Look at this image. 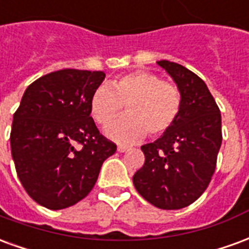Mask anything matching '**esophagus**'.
<instances>
[{"mask_svg": "<svg viewBox=\"0 0 249 249\" xmlns=\"http://www.w3.org/2000/svg\"><path fill=\"white\" fill-rule=\"evenodd\" d=\"M117 151H119L120 153H123V152H126V151H129V146H126V145H119V146H117Z\"/></svg>", "mask_w": 249, "mask_h": 249, "instance_id": "34e87169", "label": "esophagus"}]
</instances>
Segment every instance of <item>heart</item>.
<instances>
[{"label": "heart", "mask_w": 249, "mask_h": 249, "mask_svg": "<svg viewBox=\"0 0 249 249\" xmlns=\"http://www.w3.org/2000/svg\"><path fill=\"white\" fill-rule=\"evenodd\" d=\"M183 97L176 85L162 81L156 73L137 71L109 81V88L93 92L89 107L98 125H107L123 106L127 114L107 126L105 135L119 142L159 137L176 123Z\"/></svg>", "instance_id": "obj_1"}]
</instances>
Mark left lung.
<instances>
[{"label":"left lung","instance_id":"8db88e82","mask_svg":"<svg viewBox=\"0 0 249 249\" xmlns=\"http://www.w3.org/2000/svg\"><path fill=\"white\" fill-rule=\"evenodd\" d=\"M157 64L178 84L183 104L172 128L141 146L145 162L133 184L157 208L180 209L196 201L211 183L223 140L221 114L197 74L176 62Z\"/></svg>","mask_w":249,"mask_h":249}]
</instances>
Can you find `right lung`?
<instances>
[{"instance_id":"1","label":"right lung","mask_w":249,"mask_h":249,"mask_svg":"<svg viewBox=\"0 0 249 249\" xmlns=\"http://www.w3.org/2000/svg\"><path fill=\"white\" fill-rule=\"evenodd\" d=\"M104 78V71H52L26 88L13 114L10 146L17 176L45 208H68L88 196L103 162L117 149L90 117L89 101Z\"/></svg>"}]
</instances>
